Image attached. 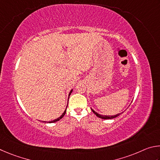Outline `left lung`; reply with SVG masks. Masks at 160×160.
I'll use <instances>...</instances> for the list:
<instances>
[{
	"label": "left lung",
	"instance_id": "8db88e82",
	"mask_svg": "<svg viewBox=\"0 0 160 160\" xmlns=\"http://www.w3.org/2000/svg\"><path fill=\"white\" fill-rule=\"evenodd\" d=\"M91 110L93 111V112L96 114V115L98 117H99V118H101V119H114V118H115V117H118L120 114L121 113H119V114H116V115H114V116H107V115H102V114H98V112H95L93 109H91ZM123 113V112H122Z\"/></svg>",
	"mask_w": 160,
	"mask_h": 160
}]
</instances>
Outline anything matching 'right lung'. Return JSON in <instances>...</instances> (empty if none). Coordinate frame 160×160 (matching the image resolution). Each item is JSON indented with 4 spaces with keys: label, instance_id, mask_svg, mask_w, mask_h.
<instances>
[{
    "label": "right lung",
    "instance_id": "right-lung-1",
    "mask_svg": "<svg viewBox=\"0 0 160 160\" xmlns=\"http://www.w3.org/2000/svg\"><path fill=\"white\" fill-rule=\"evenodd\" d=\"M72 91H73V90H71V91H70V93H69V96H70V95H71ZM67 105H68V103H67ZM67 108H66V110H67ZM66 110H64V112L62 113V115H61L60 117H58V119H54V120H52V121H51V122H48V123H53V122H58V121H59V120H60V119H61L62 118V117H64V114H65V113H66Z\"/></svg>",
    "mask_w": 160,
    "mask_h": 160
}]
</instances>
